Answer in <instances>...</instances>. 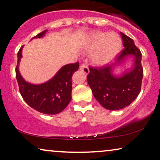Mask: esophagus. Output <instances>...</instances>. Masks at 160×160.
<instances>
[{"instance_id":"1","label":"esophagus","mask_w":160,"mask_h":160,"mask_svg":"<svg viewBox=\"0 0 160 160\" xmlns=\"http://www.w3.org/2000/svg\"><path fill=\"white\" fill-rule=\"evenodd\" d=\"M80 70H82V71H84V72L86 73V74H87V73H89V67L86 63H82L80 66Z\"/></svg>"}]
</instances>
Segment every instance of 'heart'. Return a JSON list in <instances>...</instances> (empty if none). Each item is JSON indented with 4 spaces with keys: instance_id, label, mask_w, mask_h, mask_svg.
Segmentation results:
<instances>
[{
    "instance_id": "obj_1",
    "label": "heart",
    "mask_w": 160,
    "mask_h": 160,
    "mask_svg": "<svg viewBox=\"0 0 160 160\" xmlns=\"http://www.w3.org/2000/svg\"><path fill=\"white\" fill-rule=\"evenodd\" d=\"M121 47V40L117 34L98 32L90 38L86 50L93 51L92 60L99 66L105 65L112 61L118 53Z\"/></svg>"
}]
</instances>
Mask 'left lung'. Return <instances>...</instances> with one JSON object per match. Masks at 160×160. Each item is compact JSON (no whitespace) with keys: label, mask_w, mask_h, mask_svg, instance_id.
Here are the masks:
<instances>
[{"label":"left lung","mask_w":160,"mask_h":160,"mask_svg":"<svg viewBox=\"0 0 160 160\" xmlns=\"http://www.w3.org/2000/svg\"><path fill=\"white\" fill-rule=\"evenodd\" d=\"M124 48L117 56L115 63L101 67L89 66L87 82L93 95L99 103L107 110H117L127 107L139 94L142 88L143 71L142 52L133 40L120 33ZM129 54L135 56V66L131 72L120 78L112 74V68Z\"/></svg>","instance_id":"1"}]
</instances>
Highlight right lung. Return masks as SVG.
<instances>
[{"label":"right lung","instance_id":"right-lung-1","mask_svg":"<svg viewBox=\"0 0 160 160\" xmlns=\"http://www.w3.org/2000/svg\"><path fill=\"white\" fill-rule=\"evenodd\" d=\"M47 30L40 32L33 38L43 37ZM32 38V39H33ZM22 48L18 52V61L16 68L17 78L21 95L30 107L38 112L48 115L58 114L70 102L72 90V76L78 69L79 63L66 65L60 69L52 79L42 84H29L23 79L18 71V63L22 58Z\"/></svg>","mask_w":160,"mask_h":160}]
</instances>
